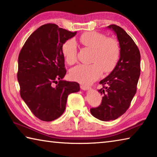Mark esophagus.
<instances>
[{
    "label": "esophagus",
    "mask_w": 157,
    "mask_h": 157,
    "mask_svg": "<svg viewBox=\"0 0 157 157\" xmlns=\"http://www.w3.org/2000/svg\"><path fill=\"white\" fill-rule=\"evenodd\" d=\"M80 87H81V89L82 90H89V89H91V87H90V86H86V85H84V84H82Z\"/></svg>",
    "instance_id": "obj_1"
}]
</instances>
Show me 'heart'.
<instances>
[{
    "instance_id": "heart-1",
    "label": "heart",
    "mask_w": 157,
    "mask_h": 157,
    "mask_svg": "<svg viewBox=\"0 0 157 157\" xmlns=\"http://www.w3.org/2000/svg\"><path fill=\"white\" fill-rule=\"evenodd\" d=\"M82 46L93 50L91 64H80L70 71L71 78L74 81L89 84L102 75V71L109 73L118 63L120 57V46L116 39L107 38L104 34L98 32H86L79 37ZM62 54L68 64L77 62V45L72 39L65 41L62 48Z\"/></svg>"
}]
</instances>
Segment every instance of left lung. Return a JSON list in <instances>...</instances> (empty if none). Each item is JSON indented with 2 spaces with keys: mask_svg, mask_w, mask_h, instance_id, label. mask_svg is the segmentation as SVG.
Masks as SVG:
<instances>
[{
  "mask_svg": "<svg viewBox=\"0 0 157 157\" xmlns=\"http://www.w3.org/2000/svg\"><path fill=\"white\" fill-rule=\"evenodd\" d=\"M120 45V59L112 72L100 82L103 95L99 107L90 111L95 118L103 121L116 120L128 109L136 93L140 73V54L136 44L120 26L111 24Z\"/></svg>",
  "mask_w": 157,
  "mask_h": 157,
  "instance_id": "left-lung-1",
  "label": "left lung"
}]
</instances>
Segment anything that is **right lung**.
<instances>
[{
  "label": "right lung",
  "instance_id": "add662e5",
  "mask_svg": "<svg viewBox=\"0 0 157 157\" xmlns=\"http://www.w3.org/2000/svg\"><path fill=\"white\" fill-rule=\"evenodd\" d=\"M76 33L47 23L28 37L18 55L21 97L32 113L43 121H52L62 116L68 95L79 91L78 82L62 80L66 73L62 45Z\"/></svg>",
  "mask_w": 157,
  "mask_h": 157
}]
</instances>
